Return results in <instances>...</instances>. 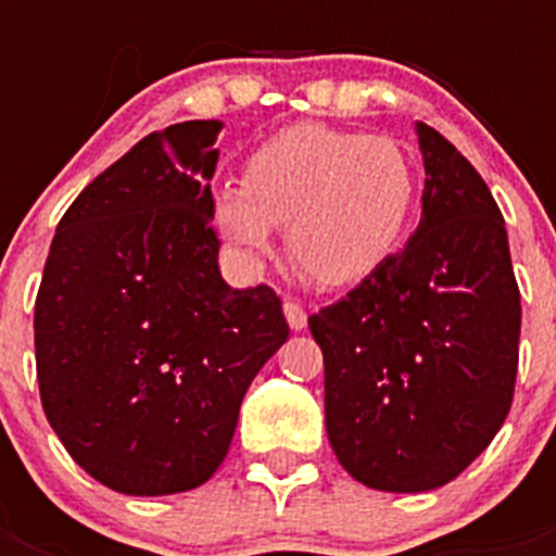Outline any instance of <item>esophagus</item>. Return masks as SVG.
I'll list each match as a JSON object with an SVG mask.
<instances>
[{"label": "esophagus", "instance_id": "obj_1", "mask_svg": "<svg viewBox=\"0 0 556 556\" xmlns=\"http://www.w3.org/2000/svg\"><path fill=\"white\" fill-rule=\"evenodd\" d=\"M282 312H286L288 326L294 331H303L305 326H308V314H305L303 305L294 303V300H286V303H282Z\"/></svg>", "mask_w": 556, "mask_h": 556}]
</instances>
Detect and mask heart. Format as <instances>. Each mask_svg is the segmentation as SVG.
<instances>
[{
	"label": "heart",
	"mask_w": 556,
	"mask_h": 556,
	"mask_svg": "<svg viewBox=\"0 0 556 556\" xmlns=\"http://www.w3.org/2000/svg\"><path fill=\"white\" fill-rule=\"evenodd\" d=\"M415 192V164L395 138L296 124L248 155L242 190H216L213 225L248 262L268 253L270 227H286L300 277L352 286L395 253Z\"/></svg>",
	"instance_id": "obj_1"
}]
</instances>
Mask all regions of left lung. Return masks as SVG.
<instances>
[{
	"instance_id": "obj_1",
	"label": "left lung",
	"mask_w": 556,
	"mask_h": 556,
	"mask_svg": "<svg viewBox=\"0 0 556 556\" xmlns=\"http://www.w3.org/2000/svg\"><path fill=\"white\" fill-rule=\"evenodd\" d=\"M424 210L404 251L308 317L326 364L331 450L366 488L453 482L514 401L519 286L508 233L473 164L418 124Z\"/></svg>"
}]
</instances>
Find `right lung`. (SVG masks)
I'll use <instances>...</instances> for the list:
<instances>
[{"label":"right lung","instance_id":"add662e5","mask_svg":"<svg viewBox=\"0 0 556 556\" xmlns=\"http://www.w3.org/2000/svg\"><path fill=\"white\" fill-rule=\"evenodd\" d=\"M222 124L150 132L72 201L48 251L34 346L48 424L117 493L216 473L242 397L288 323L274 288L233 291L210 225Z\"/></svg>","mask_w":556,"mask_h":556}]
</instances>
